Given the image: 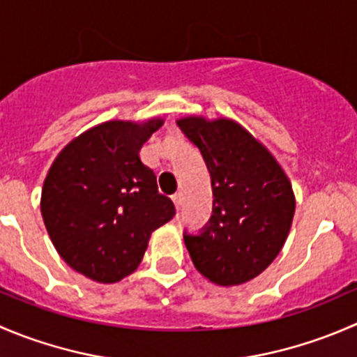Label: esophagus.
Instances as JSON below:
<instances>
[{"label": "esophagus", "instance_id": "obj_1", "mask_svg": "<svg viewBox=\"0 0 357 357\" xmlns=\"http://www.w3.org/2000/svg\"><path fill=\"white\" fill-rule=\"evenodd\" d=\"M181 200H183V197H181V193H174V195H172V202H174V205H176V208H178L179 211V207H181Z\"/></svg>", "mask_w": 357, "mask_h": 357}]
</instances>
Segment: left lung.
<instances>
[{"label": "left lung", "instance_id": "1", "mask_svg": "<svg viewBox=\"0 0 357 357\" xmlns=\"http://www.w3.org/2000/svg\"><path fill=\"white\" fill-rule=\"evenodd\" d=\"M179 129L211 172L212 215L185 245L200 275L215 285H242L261 275L289 236L291 185L262 143L231 119L185 117Z\"/></svg>", "mask_w": 357, "mask_h": 357}]
</instances>
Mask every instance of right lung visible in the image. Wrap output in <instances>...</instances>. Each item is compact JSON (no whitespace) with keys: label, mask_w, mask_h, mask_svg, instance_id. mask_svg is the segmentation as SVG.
I'll return each mask as SVG.
<instances>
[{"label":"right lung","mask_w":357,"mask_h":357,"mask_svg":"<svg viewBox=\"0 0 357 357\" xmlns=\"http://www.w3.org/2000/svg\"><path fill=\"white\" fill-rule=\"evenodd\" d=\"M164 121H109L59 153L41 193V214L60 257L98 283L121 282L142 262L152 231L176 214L139 158Z\"/></svg>","instance_id":"right-lung-1"}]
</instances>
